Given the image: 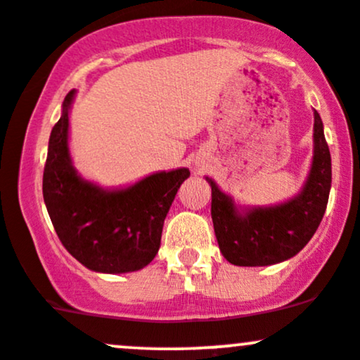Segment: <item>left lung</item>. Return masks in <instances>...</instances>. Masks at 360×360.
Segmentation results:
<instances>
[{
	"mask_svg": "<svg viewBox=\"0 0 360 360\" xmlns=\"http://www.w3.org/2000/svg\"><path fill=\"white\" fill-rule=\"evenodd\" d=\"M313 159L303 188L283 203L242 206L212 177V220L223 257L233 266H272L295 257L316 232L332 188V157L323 123L313 111Z\"/></svg>",
	"mask_w": 360,
	"mask_h": 360,
	"instance_id": "left-lung-1",
	"label": "left lung"
}]
</instances>
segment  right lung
Instances as JSON below:
<instances>
[{"label": "right lung", "mask_w": 360, "mask_h": 360, "mask_svg": "<svg viewBox=\"0 0 360 360\" xmlns=\"http://www.w3.org/2000/svg\"><path fill=\"white\" fill-rule=\"evenodd\" d=\"M76 91L62 103L49 139L44 201L62 245L84 267L103 274L140 271L154 260L162 226L188 167L159 171L125 188H103L76 171L69 150V113Z\"/></svg>", "instance_id": "obj_1"}]
</instances>
